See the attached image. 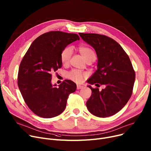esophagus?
Masks as SVG:
<instances>
[{"mask_svg":"<svg viewBox=\"0 0 151 151\" xmlns=\"http://www.w3.org/2000/svg\"><path fill=\"white\" fill-rule=\"evenodd\" d=\"M83 88H84V86H81V85H77V87H76L77 89H83Z\"/></svg>","mask_w":151,"mask_h":151,"instance_id":"esophagus-1","label":"esophagus"}]
</instances>
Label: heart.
<instances>
[{"label": "heart", "instance_id": "obj_1", "mask_svg": "<svg viewBox=\"0 0 151 151\" xmlns=\"http://www.w3.org/2000/svg\"><path fill=\"white\" fill-rule=\"evenodd\" d=\"M79 51L86 60L92 58H96V54L89 47L80 46L79 47ZM71 54H72V49L71 47H66L63 50L60 55L61 62L63 65H67L68 64L71 57ZM86 76L87 75L85 73H83L81 71L75 70L70 71L67 74V77L69 80L76 83H82Z\"/></svg>", "mask_w": 151, "mask_h": 151}]
</instances>
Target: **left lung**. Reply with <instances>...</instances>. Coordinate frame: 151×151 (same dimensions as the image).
Masks as SVG:
<instances>
[{
    "mask_svg": "<svg viewBox=\"0 0 151 151\" xmlns=\"http://www.w3.org/2000/svg\"><path fill=\"white\" fill-rule=\"evenodd\" d=\"M79 35L93 47L98 58L97 70L87 82L97 87L105 86L101 91L88 86L92 94L86 102L87 108L99 117L113 116L124 108L132 94L135 72L130 58L111 38L97 34Z\"/></svg>",
    "mask_w": 151,
    "mask_h": 151,
    "instance_id": "1",
    "label": "left lung"
}]
</instances>
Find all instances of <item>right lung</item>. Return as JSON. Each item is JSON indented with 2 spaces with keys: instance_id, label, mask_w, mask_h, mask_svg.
I'll list each match as a JSON object with an SVG mask.
<instances>
[{
  "instance_id": "1",
  "label": "right lung",
  "mask_w": 151,
  "mask_h": 151,
  "mask_svg": "<svg viewBox=\"0 0 151 151\" xmlns=\"http://www.w3.org/2000/svg\"><path fill=\"white\" fill-rule=\"evenodd\" d=\"M80 37L76 34L51 31L37 38L23 57L19 67L18 85L30 110L43 118L57 116L64 111L68 96L76 84L63 81L51 83L52 73L62 67L60 55L65 47Z\"/></svg>"
}]
</instances>
